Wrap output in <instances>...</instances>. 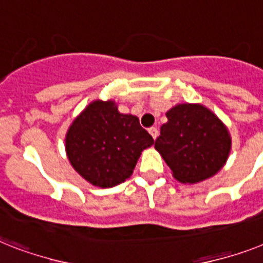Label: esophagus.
<instances>
[{
    "instance_id": "1",
    "label": "esophagus",
    "mask_w": 263,
    "mask_h": 263,
    "mask_svg": "<svg viewBox=\"0 0 263 263\" xmlns=\"http://www.w3.org/2000/svg\"><path fill=\"white\" fill-rule=\"evenodd\" d=\"M149 133H151V136L153 137V138H155V140H156V138H157V137H158V129L156 126H152L151 129H149Z\"/></svg>"
}]
</instances>
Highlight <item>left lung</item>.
<instances>
[{
  "label": "left lung",
  "mask_w": 263,
  "mask_h": 263,
  "mask_svg": "<svg viewBox=\"0 0 263 263\" xmlns=\"http://www.w3.org/2000/svg\"><path fill=\"white\" fill-rule=\"evenodd\" d=\"M155 147L181 183H199L224 165L231 140L214 112L201 105H179L166 112Z\"/></svg>",
  "instance_id": "1"
}]
</instances>
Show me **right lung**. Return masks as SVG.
<instances>
[{
    "instance_id": "1",
    "label": "right lung",
    "mask_w": 263,
    "mask_h": 263,
    "mask_svg": "<svg viewBox=\"0 0 263 263\" xmlns=\"http://www.w3.org/2000/svg\"><path fill=\"white\" fill-rule=\"evenodd\" d=\"M153 142L137 117L121 114L111 101H95L69 127L66 151L82 177L108 188L129 179L141 152Z\"/></svg>"
}]
</instances>
